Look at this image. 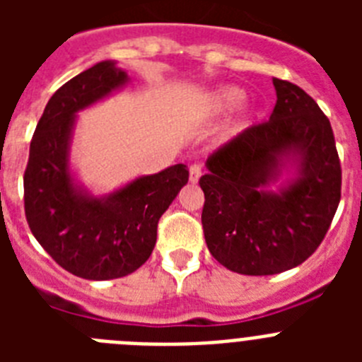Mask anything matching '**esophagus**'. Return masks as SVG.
<instances>
[{
  "instance_id": "34e87169",
  "label": "esophagus",
  "mask_w": 362,
  "mask_h": 362,
  "mask_svg": "<svg viewBox=\"0 0 362 362\" xmlns=\"http://www.w3.org/2000/svg\"><path fill=\"white\" fill-rule=\"evenodd\" d=\"M201 174H203V172H201V166L197 165V163H194V165L190 166V183H197Z\"/></svg>"
}]
</instances>
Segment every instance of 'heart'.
Returning a JSON list of instances; mask_svg holds the SVG:
<instances>
[{"label":"heart","mask_w":362,"mask_h":362,"mask_svg":"<svg viewBox=\"0 0 362 362\" xmlns=\"http://www.w3.org/2000/svg\"><path fill=\"white\" fill-rule=\"evenodd\" d=\"M245 90L239 88V86L221 85L206 95V99H204L203 103V112L206 116H225V114H230V112H233L235 108L241 107V105L245 103ZM248 124H250V117H239V119L233 121L228 129H226L225 137L226 139H232V137H235L238 134H241Z\"/></svg>","instance_id":"1"}]
</instances>
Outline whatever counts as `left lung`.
Wrapping results in <instances>:
<instances>
[{
  "mask_svg": "<svg viewBox=\"0 0 362 362\" xmlns=\"http://www.w3.org/2000/svg\"><path fill=\"white\" fill-rule=\"evenodd\" d=\"M274 86L270 121L212 153L209 174L199 179L206 246L223 267L243 276H274L305 263L341 201L330 121L297 85L276 78ZM284 171L293 175L278 185Z\"/></svg>",
  "mask_w": 362,
  "mask_h": 362,
  "instance_id": "left-lung-1",
  "label": "left lung"
}]
</instances>
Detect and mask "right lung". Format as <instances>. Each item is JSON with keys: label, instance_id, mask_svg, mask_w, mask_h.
Wrapping results in <instances>:
<instances>
[{"label": "right lung", "instance_id": "right-lung-1", "mask_svg": "<svg viewBox=\"0 0 362 362\" xmlns=\"http://www.w3.org/2000/svg\"><path fill=\"white\" fill-rule=\"evenodd\" d=\"M130 81L116 62H99L66 81L45 107L25 170V216L34 238L59 267L90 281L124 277L145 264L159 217L188 183L185 165L139 175L94 196L70 166L78 112Z\"/></svg>", "mask_w": 362, "mask_h": 362}]
</instances>
